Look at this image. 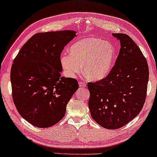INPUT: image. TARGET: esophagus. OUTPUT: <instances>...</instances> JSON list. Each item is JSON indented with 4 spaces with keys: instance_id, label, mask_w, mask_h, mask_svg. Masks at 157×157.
Returning a JSON list of instances; mask_svg holds the SVG:
<instances>
[{
    "instance_id": "esophagus-1",
    "label": "esophagus",
    "mask_w": 157,
    "mask_h": 157,
    "mask_svg": "<svg viewBox=\"0 0 157 157\" xmlns=\"http://www.w3.org/2000/svg\"><path fill=\"white\" fill-rule=\"evenodd\" d=\"M79 87H86V84L84 82H79Z\"/></svg>"
}]
</instances>
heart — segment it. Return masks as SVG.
I'll list each match as a JSON object with an SVG mask.
<instances>
[{"instance_id":"heart-1","label":"heart","mask_w":157,"mask_h":157,"mask_svg":"<svg viewBox=\"0 0 157 157\" xmlns=\"http://www.w3.org/2000/svg\"><path fill=\"white\" fill-rule=\"evenodd\" d=\"M69 54L61 56L60 63L68 75L75 77L80 73L82 65L86 78L99 81L109 74L115 62L116 51L109 42L98 38H87L73 44Z\"/></svg>"}]
</instances>
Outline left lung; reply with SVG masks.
Wrapping results in <instances>:
<instances>
[{
    "instance_id": "left-lung-1",
    "label": "left lung",
    "mask_w": 157,
    "mask_h": 157,
    "mask_svg": "<svg viewBox=\"0 0 157 157\" xmlns=\"http://www.w3.org/2000/svg\"><path fill=\"white\" fill-rule=\"evenodd\" d=\"M121 48L115 64L106 78L88 83V108L92 118L106 129H118L140 113L149 79L147 62L132 38L113 33Z\"/></svg>"
}]
</instances>
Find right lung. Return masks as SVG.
<instances>
[{"label": "right lung", "mask_w": 157, "mask_h": 157, "mask_svg": "<svg viewBox=\"0 0 157 157\" xmlns=\"http://www.w3.org/2000/svg\"><path fill=\"white\" fill-rule=\"evenodd\" d=\"M64 30L38 33L25 43L11 69L13 100L20 115L38 128H48L64 117L67 105L79 85L61 76L60 55L76 36Z\"/></svg>", "instance_id": "add662e5"}]
</instances>
